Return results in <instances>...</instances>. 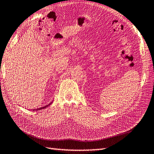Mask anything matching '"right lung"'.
<instances>
[{"label": "right lung", "instance_id": "add662e5", "mask_svg": "<svg viewBox=\"0 0 154 154\" xmlns=\"http://www.w3.org/2000/svg\"><path fill=\"white\" fill-rule=\"evenodd\" d=\"M51 103H52V102H51V103H50L49 104H48V105H45V106H43V107H39V109H32V111H39V110L45 109V108H47V107H48V106H49Z\"/></svg>", "mask_w": 154, "mask_h": 154}]
</instances>
